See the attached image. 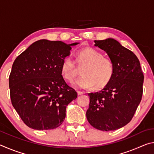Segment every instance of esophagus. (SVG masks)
<instances>
[{"instance_id":"34e87169","label":"esophagus","mask_w":154,"mask_h":154,"mask_svg":"<svg viewBox=\"0 0 154 154\" xmlns=\"http://www.w3.org/2000/svg\"><path fill=\"white\" fill-rule=\"evenodd\" d=\"M77 94L78 95H82V94H83V92H81V91H77Z\"/></svg>"}]
</instances>
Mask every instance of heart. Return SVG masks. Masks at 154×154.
<instances>
[{"instance_id":"heart-1","label":"heart","mask_w":154,"mask_h":154,"mask_svg":"<svg viewBox=\"0 0 154 154\" xmlns=\"http://www.w3.org/2000/svg\"><path fill=\"white\" fill-rule=\"evenodd\" d=\"M77 63L82 69L83 76L73 83L75 86L82 89H91L94 85L100 89L108 84L113 76L115 66L113 60L92 48L83 49L77 52ZM61 72L65 79L71 82L79 74L76 62L71 56L64 58Z\"/></svg>"}]
</instances>
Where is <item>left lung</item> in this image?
Segmentation results:
<instances>
[{
  "label": "left lung",
  "mask_w": 154,
  "mask_h": 154,
  "mask_svg": "<svg viewBox=\"0 0 154 154\" xmlns=\"http://www.w3.org/2000/svg\"><path fill=\"white\" fill-rule=\"evenodd\" d=\"M115 66L111 80L98 92L89 93L88 121L95 128L110 131L131 121L140 103L144 75L137 56L113 38L94 41Z\"/></svg>",
  "instance_id": "1"
}]
</instances>
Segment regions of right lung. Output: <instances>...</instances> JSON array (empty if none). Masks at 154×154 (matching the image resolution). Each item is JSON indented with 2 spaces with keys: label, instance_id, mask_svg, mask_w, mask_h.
Listing matches in <instances>:
<instances>
[{
  "label": "right lung",
  "instance_id": "1",
  "mask_svg": "<svg viewBox=\"0 0 154 154\" xmlns=\"http://www.w3.org/2000/svg\"><path fill=\"white\" fill-rule=\"evenodd\" d=\"M60 41H37L18 56L9 78L10 97L24 123L35 130L60 126L66 107L77 93L65 82L61 65L72 45Z\"/></svg>",
  "mask_w": 154,
  "mask_h": 154
}]
</instances>
